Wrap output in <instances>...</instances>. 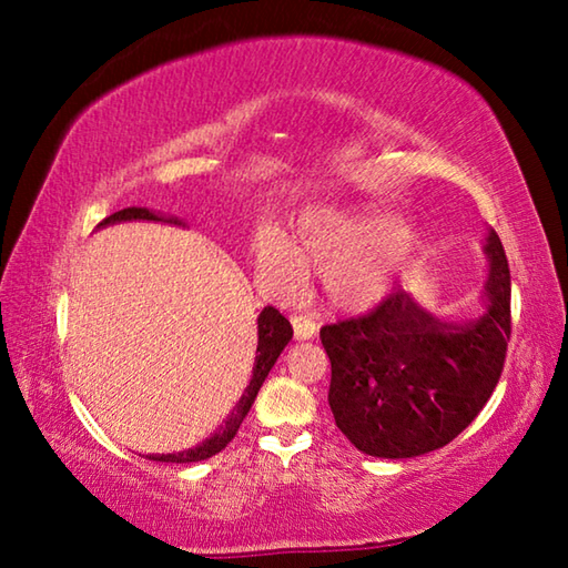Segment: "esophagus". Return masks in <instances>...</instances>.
<instances>
[{"label": "esophagus", "mask_w": 568, "mask_h": 568, "mask_svg": "<svg viewBox=\"0 0 568 568\" xmlns=\"http://www.w3.org/2000/svg\"><path fill=\"white\" fill-rule=\"evenodd\" d=\"M291 323H293V333L297 341H307L318 333V325H315L313 318H305V315H293Z\"/></svg>", "instance_id": "esophagus-1"}]
</instances>
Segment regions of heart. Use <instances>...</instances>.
I'll use <instances>...</instances> for the list:
<instances>
[{"label":"heart","mask_w":568,"mask_h":568,"mask_svg":"<svg viewBox=\"0 0 568 568\" xmlns=\"http://www.w3.org/2000/svg\"><path fill=\"white\" fill-rule=\"evenodd\" d=\"M410 245L408 220L383 215L378 205L313 210L297 220L287 243L273 230H261L255 263L283 291H295L307 271L323 273L333 303L361 305L383 291Z\"/></svg>","instance_id":"obj_1"}]
</instances>
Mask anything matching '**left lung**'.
<instances>
[{"instance_id":"8db88e82","label":"left lung","mask_w":568,"mask_h":568,"mask_svg":"<svg viewBox=\"0 0 568 568\" xmlns=\"http://www.w3.org/2000/svg\"><path fill=\"white\" fill-rule=\"evenodd\" d=\"M486 255L484 315L474 321H440L396 291L365 315L321 328L335 426L363 454L444 448L491 398L511 338V273L494 230Z\"/></svg>"}]
</instances>
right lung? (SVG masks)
Returning <instances> with one entry per match:
<instances>
[{
    "label": "right lung",
    "instance_id": "obj_1",
    "mask_svg": "<svg viewBox=\"0 0 568 568\" xmlns=\"http://www.w3.org/2000/svg\"><path fill=\"white\" fill-rule=\"evenodd\" d=\"M128 220H155V223L182 225V220L152 213V210H148V207H124V210H120V213L104 217L98 227L114 225V223H128ZM291 338H293V325L287 323L273 305L263 307V313L257 315V355H255V365H253V378H250L245 393L240 396L233 413L225 418L223 426H220L213 436L205 438L203 444L195 448L180 450V454H152L148 458L162 460V464H195V460H205L210 456L220 454V450H223L230 440L235 438L240 423H243V418L247 416V410L253 408L257 390H261V386L267 378V373H271V368L277 361V355L283 353V348L291 343Z\"/></svg>",
    "mask_w": 568,
    "mask_h": 568
}]
</instances>
